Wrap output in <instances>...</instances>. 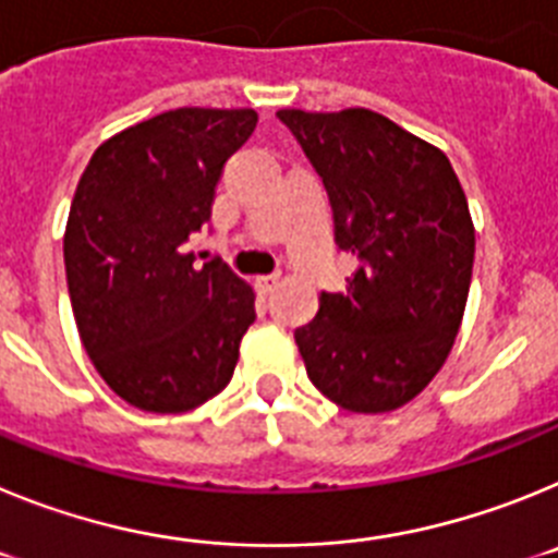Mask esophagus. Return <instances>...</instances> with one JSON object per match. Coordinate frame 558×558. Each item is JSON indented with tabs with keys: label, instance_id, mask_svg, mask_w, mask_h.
I'll return each instance as SVG.
<instances>
[{
	"label": "esophagus",
	"instance_id": "obj_1",
	"mask_svg": "<svg viewBox=\"0 0 558 558\" xmlns=\"http://www.w3.org/2000/svg\"><path fill=\"white\" fill-rule=\"evenodd\" d=\"M276 282H279V274H263L254 279V284L259 288V293H270V290L276 288Z\"/></svg>",
	"mask_w": 558,
	"mask_h": 558
}]
</instances>
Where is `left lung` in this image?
<instances>
[{
    "label": "left lung",
    "mask_w": 558,
    "mask_h": 558,
    "mask_svg": "<svg viewBox=\"0 0 558 558\" xmlns=\"http://www.w3.org/2000/svg\"><path fill=\"white\" fill-rule=\"evenodd\" d=\"M327 186L335 243L357 259L295 343L313 386L352 413L411 402L445 366L475 263V226L450 159L368 108H282Z\"/></svg>",
    "instance_id": "8db88e82"
}]
</instances>
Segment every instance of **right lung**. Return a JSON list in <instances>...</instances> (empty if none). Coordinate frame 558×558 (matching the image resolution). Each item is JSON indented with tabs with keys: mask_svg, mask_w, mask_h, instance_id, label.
Segmentation results:
<instances>
[{
	"mask_svg": "<svg viewBox=\"0 0 558 558\" xmlns=\"http://www.w3.org/2000/svg\"><path fill=\"white\" fill-rule=\"evenodd\" d=\"M251 108H175L102 142L77 181L63 263L83 349L128 405L184 413L223 391L254 324V290L190 234L211 218Z\"/></svg>",
	"mask_w": 558,
	"mask_h": 558,
	"instance_id": "right-lung-1",
	"label": "right lung"
}]
</instances>
